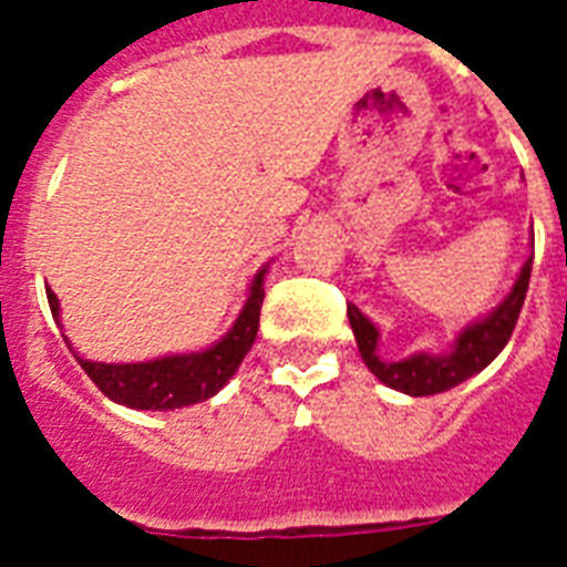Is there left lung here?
<instances>
[{
    "label": "left lung",
    "mask_w": 567,
    "mask_h": 567,
    "mask_svg": "<svg viewBox=\"0 0 567 567\" xmlns=\"http://www.w3.org/2000/svg\"><path fill=\"white\" fill-rule=\"evenodd\" d=\"M529 270H533V258L520 267L518 282H515L509 297L503 300L501 309L492 311L488 318L474 323V327H467L456 338V347H453L450 355L417 353L403 359V362H379L377 327L350 302L347 306V318H350V327L355 332V344H359L364 364L371 368L373 377L382 379L394 391H403V394L430 396L456 388L458 382H465V379L483 371L485 364H492L512 338L520 309H524V297H527Z\"/></svg>",
    "instance_id": "left-lung-1"
}]
</instances>
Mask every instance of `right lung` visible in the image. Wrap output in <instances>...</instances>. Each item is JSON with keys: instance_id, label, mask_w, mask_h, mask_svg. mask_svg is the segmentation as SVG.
Returning a JSON list of instances; mask_svg holds the SVG:
<instances>
[{"instance_id": "add662e5", "label": "right lung", "mask_w": 567, "mask_h": 567, "mask_svg": "<svg viewBox=\"0 0 567 567\" xmlns=\"http://www.w3.org/2000/svg\"><path fill=\"white\" fill-rule=\"evenodd\" d=\"M47 297L49 309L58 318V297L49 288ZM261 302H265V270L252 279L247 306L235 320V327L229 329V336L205 353L167 355V359L141 364H102L87 362L82 355L75 359L82 364V371L93 379V385L114 403H123L128 409H155V412L182 409V405L214 396L229 382L231 373L238 371V364L252 350V341L258 336Z\"/></svg>"}]
</instances>
